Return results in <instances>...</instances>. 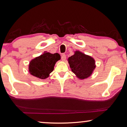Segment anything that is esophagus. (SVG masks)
Listing matches in <instances>:
<instances>
[{"mask_svg":"<svg viewBox=\"0 0 127 127\" xmlns=\"http://www.w3.org/2000/svg\"><path fill=\"white\" fill-rule=\"evenodd\" d=\"M66 55L65 54H62V56L61 57V59L63 61H65L66 60Z\"/></svg>","mask_w":127,"mask_h":127,"instance_id":"34e87169","label":"esophagus"}]
</instances>
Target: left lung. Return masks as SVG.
I'll return each mask as SVG.
<instances>
[{"label": "left lung", "mask_w": 127, "mask_h": 127, "mask_svg": "<svg viewBox=\"0 0 127 127\" xmlns=\"http://www.w3.org/2000/svg\"><path fill=\"white\" fill-rule=\"evenodd\" d=\"M74 53L67 59L71 71L80 80L88 78L96 67L95 59L79 50L75 51Z\"/></svg>", "instance_id": "8db88e82"}]
</instances>
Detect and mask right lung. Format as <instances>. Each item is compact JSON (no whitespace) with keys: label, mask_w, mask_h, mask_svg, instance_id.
Returning <instances> with one entry per match:
<instances>
[{"label":"right lung","mask_w":127,"mask_h":127,"mask_svg":"<svg viewBox=\"0 0 127 127\" xmlns=\"http://www.w3.org/2000/svg\"><path fill=\"white\" fill-rule=\"evenodd\" d=\"M60 60L61 56L58 53L51 54L44 51L41 56L30 61L29 65V73L32 76L42 80L48 78L54 70L55 64Z\"/></svg>","instance_id":"1"}]
</instances>
